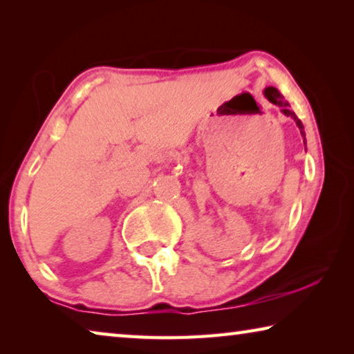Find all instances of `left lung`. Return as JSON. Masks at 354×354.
Segmentation results:
<instances>
[{
    "mask_svg": "<svg viewBox=\"0 0 354 354\" xmlns=\"http://www.w3.org/2000/svg\"><path fill=\"white\" fill-rule=\"evenodd\" d=\"M263 93H266V97L268 98V101H270V103L277 104V106H279V107H283V112L286 113L287 117H292L293 120H295L297 127H298V129H299V133H301L303 142H306V134H304V128H303L301 120H299V118L295 115V112H292V111L289 109V103H286L284 98H283V95H281V93L278 92V88L267 87L266 91H263Z\"/></svg>",
    "mask_w": 354,
    "mask_h": 354,
    "instance_id": "left-lung-1",
    "label": "left lung"
}]
</instances>
